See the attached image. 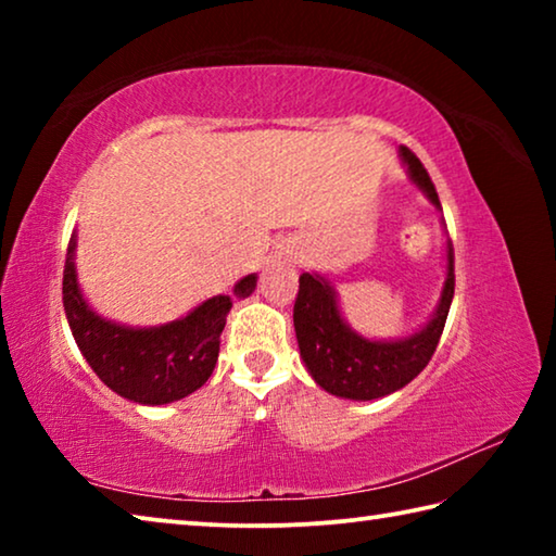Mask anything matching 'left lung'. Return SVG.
Instances as JSON below:
<instances>
[{"mask_svg": "<svg viewBox=\"0 0 556 556\" xmlns=\"http://www.w3.org/2000/svg\"><path fill=\"white\" fill-rule=\"evenodd\" d=\"M400 154L409 168L412 181L427 193V199L437 208H441L439 193L425 164L407 147H402ZM446 260L448 277L434 318L419 333L392 343L368 341V338L353 333L338 314L331 281L304 271L299 277V294L294 301V328L301 357H304L312 378L336 397L363 402L384 397L417 378L437 351L451 299H454L456 277L451 244Z\"/></svg>", "mask_w": 556, "mask_h": 556, "instance_id": "8db88e82", "label": "left lung"}]
</instances>
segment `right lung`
Returning <instances> with one entry per match:
<instances>
[{
	"instance_id": "add662e5",
	"label": "right lung",
	"mask_w": 556,
	"mask_h": 556,
	"mask_svg": "<svg viewBox=\"0 0 556 556\" xmlns=\"http://www.w3.org/2000/svg\"><path fill=\"white\" fill-rule=\"evenodd\" d=\"M75 238L63 267V308L80 353L90 368L119 397L139 404H166L205 384L218 363L220 333L232 299L213 296L191 314L156 328H127L92 314L83 299L73 267ZM257 285L248 275L235 285V296H250Z\"/></svg>"
}]
</instances>
